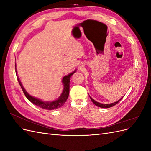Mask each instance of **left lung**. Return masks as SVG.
<instances>
[{
	"label": "left lung",
	"instance_id": "obj_1",
	"mask_svg": "<svg viewBox=\"0 0 151 151\" xmlns=\"http://www.w3.org/2000/svg\"><path fill=\"white\" fill-rule=\"evenodd\" d=\"M89 97H90V96H89ZM123 98V96L121 99H120L119 100H118L117 101L112 103H110V104H103V103H100L99 102H97L96 101H95L94 99H93L92 98L90 97L91 101H93V103L96 105V106H97L100 107V108H110V107H112L113 106H115V105L116 104H117L118 102H119Z\"/></svg>",
	"mask_w": 151,
	"mask_h": 151
}]
</instances>
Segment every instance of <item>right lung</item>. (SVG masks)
<instances>
[{"mask_svg":"<svg viewBox=\"0 0 151 151\" xmlns=\"http://www.w3.org/2000/svg\"><path fill=\"white\" fill-rule=\"evenodd\" d=\"M15 68H16V76L17 77V81L19 82V85L21 86V88L23 91L24 94H25L26 97L28 99L29 101H31L32 103L35 104L36 106H38L40 108H42L45 109H48V110H53V109H55L61 107L62 105L64 104L65 101L68 97V94H69V83H70V77L72 76V74L76 72V69L69 74L67 76H65L63 77L62 80V84L63 85V91L60 96L58 97L57 99H55L53 101H43L41 99L37 98L34 96H31L26 89L24 88L23 86H22L21 82L19 79V76H17V68H16V64L15 63Z\"/></svg>","mask_w":151,"mask_h":151,"instance_id":"obj_1","label":"right lung"}]
</instances>
